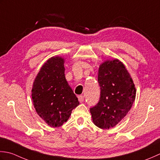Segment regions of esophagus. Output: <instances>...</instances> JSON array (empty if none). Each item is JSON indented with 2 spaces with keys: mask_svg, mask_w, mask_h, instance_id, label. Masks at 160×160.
<instances>
[{
  "mask_svg": "<svg viewBox=\"0 0 160 160\" xmlns=\"http://www.w3.org/2000/svg\"><path fill=\"white\" fill-rule=\"evenodd\" d=\"M78 99H79V101L81 103H82L83 101H84V96L79 95V97H78Z\"/></svg>",
  "mask_w": 160,
  "mask_h": 160,
  "instance_id": "1",
  "label": "esophagus"
}]
</instances>
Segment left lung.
<instances>
[{
	"instance_id": "left-lung-1",
	"label": "left lung",
	"mask_w": 160,
	"mask_h": 160,
	"mask_svg": "<svg viewBox=\"0 0 160 160\" xmlns=\"http://www.w3.org/2000/svg\"><path fill=\"white\" fill-rule=\"evenodd\" d=\"M100 97L90 108L93 123L102 129L115 126L131 108L135 99L134 83L119 61H106L99 68Z\"/></svg>"
}]
</instances>
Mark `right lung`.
<instances>
[{"mask_svg": "<svg viewBox=\"0 0 160 160\" xmlns=\"http://www.w3.org/2000/svg\"><path fill=\"white\" fill-rule=\"evenodd\" d=\"M63 64L61 57L50 58L39 71L32 90L36 111L54 128L67 122L72 110L79 104L65 77Z\"/></svg>", "mask_w": 160, "mask_h": 160, "instance_id": "right-lung-1", "label": "right lung"}]
</instances>
